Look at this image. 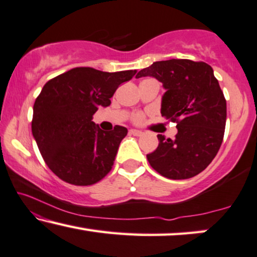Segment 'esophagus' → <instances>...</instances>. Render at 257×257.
<instances>
[{
    "instance_id": "esophagus-1",
    "label": "esophagus",
    "mask_w": 257,
    "mask_h": 257,
    "mask_svg": "<svg viewBox=\"0 0 257 257\" xmlns=\"http://www.w3.org/2000/svg\"><path fill=\"white\" fill-rule=\"evenodd\" d=\"M130 135H134V136H142L143 133L141 132V130H137V129H130L129 130Z\"/></svg>"
}]
</instances>
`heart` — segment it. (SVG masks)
Here are the masks:
<instances>
[{
	"label": "heart",
	"mask_w": 257,
	"mask_h": 257,
	"mask_svg": "<svg viewBox=\"0 0 257 257\" xmlns=\"http://www.w3.org/2000/svg\"><path fill=\"white\" fill-rule=\"evenodd\" d=\"M135 120L136 121H142L143 120V115L142 114H139V115H136V116H135Z\"/></svg>",
	"instance_id": "heart-1"
}]
</instances>
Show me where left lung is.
Segmentation results:
<instances>
[{"label":"left lung","mask_w":257,"mask_h":257,"mask_svg":"<svg viewBox=\"0 0 257 257\" xmlns=\"http://www.w3.org/2000/svg\"><path fill=\"white\" fill-rule=\"evenodd\" d=\"M154 77L165 88L161 114L177 123L175 139L158 135L157 149L147 155L153 169L170 179H187L207 168L225 134L226 99L213 68L204 61H155L136 78Z\"/></svg>","instance_id":"8db88e82"}]
</instances>
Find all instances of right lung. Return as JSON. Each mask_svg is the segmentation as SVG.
I'll list each match as a JSON object with an SVG mask.
<instances>
[{"instance_id":"1","label":"right lung","mask_w":257,"mask_h":257,"mask_svg":"<svg viewBox=\"0 0 257 257\" xmlns=\"http://www.w3.org/2000/svg\"><path fill=\"white\" fill-rule=\"evenodd\" d=\"M135 73L75 67L44 85L35 101L31 130L46 165L61 180L93 185L113 168L128 129L115 125L103 132L92 118L100 107L109 106L118 86Z\"/></svg>"}]
</instances>
